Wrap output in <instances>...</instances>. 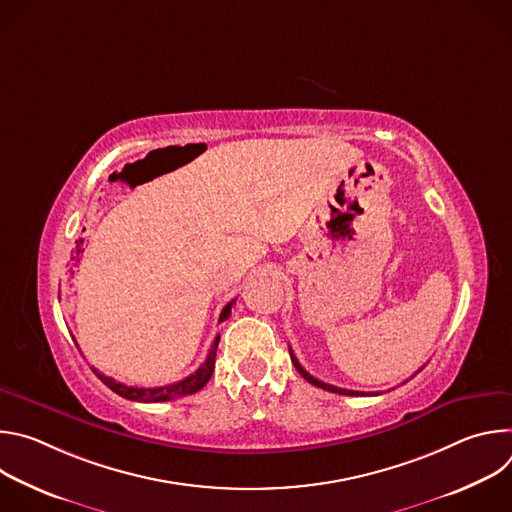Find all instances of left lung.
Segmentation results:
<instances>
[{"instance_id":"8db88e82","label":"left lung","mask_w":512,"mask_h":512,"mask_svg":"<svg viewBox=\"0 0 512 512\" xmlns=\"http://www.w3.org/2000/svg\"><path fill=\"white\" fill-rule=\"evenodd\" d=\"M289 354H291V362H294V367L298 369V373L308 381V383H312L314 387H320V389H324V391H330V393H338V395H350V397H364V395H379V393H364V391H348V389H340V387H334V385H328V383H324V381H318L316 377H312L304 367H302V364L298 362V358H296V354L294 352H291V348H289ZM423 369V367H421ZM419 369V371H421Z\"/></svg>"}]
</instances>
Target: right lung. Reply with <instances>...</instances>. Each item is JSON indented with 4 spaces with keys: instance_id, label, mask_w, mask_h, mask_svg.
<instances>
[{
    "instance_id": "obj_1",
    "label": "right lung",
    "mask_w": 512,
    "mask_h": 512,
    "mask_svg": "<svg viewBox=\"0 0 512 512\" xmlns=\"http://www.w3.org/2000/svg\"><path fill=\"white\" fill-rule=\"evenodd\" d=\"M235 300L229 302L223 312H221V318H218V322H223L231 316V308H233ZM218 340H221V336H216L210 350H208V356L206 360L200 364L198 371H194L192 375H188L186 379L178 381V383H172V385H164V387H150V389H143V387H127L111 377H105L103 373H99L97 369H93V373L101 379V383H105L113 393L129 399V401H139V403H158V401H170V399H176V397H184V395H192L196 391H200L208 379L212 377V371H214V358H216V346H218Z\"/></svg>"
}]
</instances>
